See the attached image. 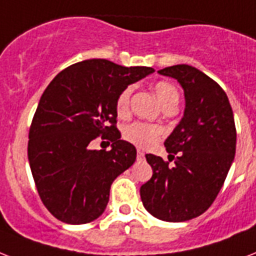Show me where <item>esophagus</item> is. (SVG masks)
<instances>
[{
    "mask_svg": "<svg viewBox=\"0 0 256 256\" xmlns=\"http://www.w3.org/2000/svg\"><path fill=\"white\" fill-rule=\"evenodd\" d=\"M136 158H138V160H143V159H144V152H142L140 150H138V154H136Z\"/></svg>",
    "mask_w": 256,
    "mask_h": 256,
    "instance_id": "1",
    "label": "esophagus"
}]
</instances>
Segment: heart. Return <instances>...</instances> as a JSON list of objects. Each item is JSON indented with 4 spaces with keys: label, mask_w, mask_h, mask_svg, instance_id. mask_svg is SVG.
I'll list each match as a JSON object with an SVG mask.
<instances>
[{
    "label": "heart",
    "mask_w": 256,
    "mask_h": 256,
    "mask_svg": "<svg viewBox=\"0 0 256 256\" xmlns=\"http://www.w3.org/2000/svg\"><path fill=\"white\" fill-rule=\"evenodd\" d=\"M155 94H156L159 102L162 106H168V105H178V89L168 81H159L154 86ZM132 86H128L118 96L117 104H116V110L118 116H126L128 113L130 108V98H132ZM160 136V128L154 126V124H142V122H135V124H128L124 128V138L128 142H132L135 146L140 148H148L152 147L158 142Z\"/></svg>",
    "instance_id": "obj_1"
}]
</instances>
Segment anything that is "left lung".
<instances>
[{"label": "left lung", "instance_id": "obj_1", "mask_svg": "<svg viewBox=\"0 0 256 256\" xmlns=\"http://www.w3.org/2000/svg\"><path fill=\"white\" fill-rule=\"evenodd\" d=\"M158 74L182 85L186 109L164 142L175 164L168 167L160 156L147 154L152 178L140 186V198L154 217L184 222L202 214L224 186L236 156V124L226 93L204 72L178 64Z\"/></svg>", "mask_w": 256, "mask_h": 256}]
</instances>
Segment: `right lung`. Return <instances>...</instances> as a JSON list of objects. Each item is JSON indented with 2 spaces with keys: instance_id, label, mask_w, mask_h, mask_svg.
Here are the masks:
<instances>
[{
  "instance_id": "obj_1",
  "label": "right lung",
  "mask_w": 256,
  "mask_h": 256,
  "mask_svg": "<svg viewBox=\"0 0 256 256\" xmlns=\"http://www.w3.org/2000/svg\"><path fill=\"white\" fill-rule=\"evenodd\" d=\"M152 72L90 59L62 70L46 88L32 118L27 155L39 196L54 217L81 225L106 209L110 186L136 158L135 147L116 128L118 96ZM101 134L110 135V152L88 148Z\"/></svg>"
}]
</instances>
